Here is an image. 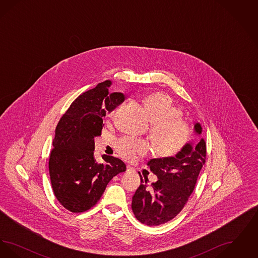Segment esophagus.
Listing matches in <instances>:
<instances>
[{
  "label": "esophagus",
  "instance_id": "1",
  "mask_svg": "<svg viewBox=\"0 0 258 258\" xmlns=\"http://www.w3.org/2000/svg\"><path fill=\"white\" fill-rule=\"evenodd\" d=\"M134 170V168L131 166V165H127L126 166V171H133Z\"/></svg>",
  "mask_w": 258,
  "mask_h": 258
}]
</instances>
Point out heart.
<instances>
[{
    "instance_id": "obj_1",
    "label": "heart",
    "mask_w": 258,
    "mask_h": 258,
    "mask_svg": "<svg viewBox=\"0 0 258 258\" xmlns=\"http://www.w3.org/2000/svg\"><path fill=\"white\" fill-rule=\"evenodd\" d=\"M149 121L152 123L153 145L163 157L176 155L188 141L191 128L181 119L182 110L176 106L172 98L163 93H156L143 99ZM119 153L126 159L147 151V145L140 139L124 138L118 142Z\"/></svg>"
}]
</instances>
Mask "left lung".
I'll use <instances>...</instances> for the list:
<instances>
[{"mask_svg":"<svg viewBox=\"0 0 258 258\" xmlns=\"http://www.w3.org/2000/svg\"><path fill=\"white\" fill-rule=\"evenodd\" d=\"M196 135H201L202 126L195 123ZM206 160L204 139L194 145L185 143L175 157L152 159L148 162L150 170L157 175L158 181L148 184L142 179L133 197L132 208L140 222L156 226L171 221L184 208L197 184V177Z\"/></svg>","mask_w":258,"mask_h":258,"instance_id":"8db88e82","label":"left lung"}]
</instances>
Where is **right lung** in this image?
I'll use <instances>...</instances> for the list:
<instances>
[{
	"label": "right lung",
	"instance_id": "1",
	"mask_svg": "<svg viewBox=\"0 0 258 258\" xmlns=\"http://www.w3.org/2000/svg\"><path fill=\"white\" fill-rule=\"evenodd\" d=\"M111 81L98 83L80 95L62 115L55 131L49 160L52 188L58 201L73 213L93 207L111 179L126 167L123 160L94 155L95 137L101 134L103 118L123 103V93H109Z\"/></svg>",
	"mask_w": 258,
	"mask_h": 258
}]
</instances>
